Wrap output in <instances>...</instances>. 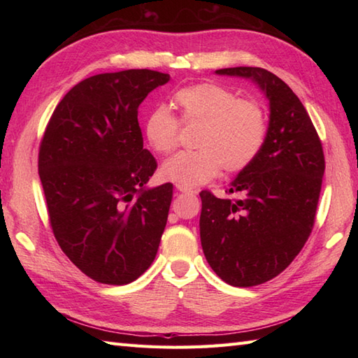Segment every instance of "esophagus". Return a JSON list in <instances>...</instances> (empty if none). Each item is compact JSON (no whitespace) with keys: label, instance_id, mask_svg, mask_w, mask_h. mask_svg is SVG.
Wrapping results in <instances>:
<instances>
[{"label":"esophagus","instance_id":"1","mask_svg":"<svg viewBox=\"0 0 358 358\" xmlns=\"http://www.w3.org/2000/svg\"><path fill=\"white\" fill-rule=\"evenodd\" d=\"M177 189H178V191H180L181 194H191V195H194V194H195V191H192V189H189V187H183V186H177Z\"/></svg>","mask_w":358,"mask_h":358}]
</instances>
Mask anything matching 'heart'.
Masks as SVG:
<instances>
[{"instance_id": "b5f03b06", "label": "heart", "mask_w": 358, "mask_h": 358, "mask_svg": "<svg viewBox=\"0 0 358 358\" xmlns=\"http://www.w3.org/2000/svg\"><path fill=\"white\" fill-rule=\"evenodd\" d=\"M186 124H201L195 152H181L163 163L162 178L183 187L206 185L227 173L245 171L260 154L268 117L254 100H240L231 89L215 83H200L173 94ZM180 121L166 104H158L144 121V135L158 154H169L178 144Z\"/></svg>"}]
</instances>
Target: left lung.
<instances>
[{
  "label": "left lung",
  "instance_id": "1",
  "mask_svg": "<svg viewBox=\"0 0 358 358\" xmlns=\"http://www.w3.org/2000/svg\"><path fill=\"white\" fill-rule=\"evenodd\" d=\"M215 73L250 80L269 104L264 146L229 187L240 199L200 194L204 257L227 285L249 287L277 277L305 246L322 191L324 155L305 106L277 75L262 67Z\"/></svg>",
  "mask_w": 358,
  "mask_h": 358
}]
</instances>
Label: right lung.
Returning <instances> with one entry per match:
<instances>
[{
  "instance_id": "right-lung-1",
  "label": "right lung",
  "mask_w": 358,
  "mask_h": 358,
  "mask_svg": "<svg viewBox=\"0 0 358 358\" xmlns=\"http://www.w3.org/2000/svg\"><path fill=\"white\" fill-rule=\"evenodd\" d=\"M167 73L94 75L58 103L43 136L38 173L53 235L87 277L127 285L155 260L172 185L148 187L157 162L143 149L138 106Z\"/></svg>"
}]
</instances>
